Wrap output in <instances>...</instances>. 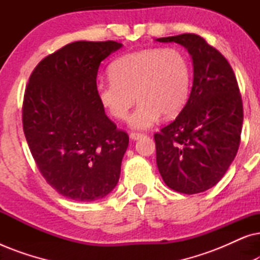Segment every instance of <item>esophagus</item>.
<instances>
[{"instance_id":"obj_1","label":"esophagus","mask_w":260,"mask_h":260,"mask_svg":"<svg viewBox=\"0 0 260 260\" xmlns=\"http://www.w3.org/2000/svg\"><path fill=\"white\" fill-rule=\"evenodd\" d=\"M142 137H144V134H141V133H131L130 134V138L134 141L140 140V138H142Z\"/></svg>"}]
</instances>
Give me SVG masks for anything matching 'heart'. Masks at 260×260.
Returning a JSON list of instances; mask_svg holds the SVG:
<instances>
[{"mask_svg": "<svg viewBox=\"0 0 260 260\" xmlns=\"http://www.w3.org/2000/svg\"><path fill=\"white\" fill-rule=\"evenodd\" d=\"M111 80L97 87L101 104L116 119L130 117L135 129H148L163 115L176 116L186 104L191 84L190 62L179 48H149L120 56L109 69Z\"/></svg>", "mask_w": 260, "mask_h": 260, "instance_id": "heart-1", "label": "heart"}]
</instances>
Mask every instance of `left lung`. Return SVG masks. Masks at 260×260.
Returning a JSON list of instances; mask_svg holds the SVG:
<instances>
[{
  "mask_svg": "<svg viewBox=\"0 0 260 260\" xmlns=\"http://www.w3.org/2000/svg\"><path fill=\"white\" fill-rule=\"evenodd\" d=\"M157 41L176 42L188 49L194 79L179 116L154 134L156 163L173 190L201 193L222 179L239 149L244 119L239 86L227 59L200 35Z\"/></svg>",
  "mask_w": 260,
  "mask_h": 260,
  "instance_id": "obj_1",
  "label": "left lung"
}]
</instances>
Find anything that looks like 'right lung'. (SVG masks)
<instances>
[{
  "label": "right lung",
  "mask_w": 260,
  "mask_h": 260,
  "mask_svg": "<svg viewBox=\"0 0 260 260\" xmlns=\"http://www.w3.org/2000/svg\"><path fill=\"white\" fill-rule=\"evenodd\" d=\"M116 41H76L41 60L31 72L22 125L39 172L74 201H94L116 187L129 136L105 115L97 94L101 62Z\"/></svg>",
  "instance_id": "obj_1"
}]
</instances>
